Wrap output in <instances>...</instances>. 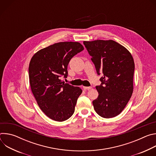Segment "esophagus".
Here are the masks:
<instances>
[{
  "instance_id": "esophagus-1",
  "label": "esophagus",
  "mask_w": 156,
  "mask_h": 156,
  "mask_svg": "<svg viewBox=\"0 0 156 156\" xmlns=\"http://www.w3.org/2000/svg\"><path fill=\"white\" fill-rule=\"evenodd\" d=\"M83 88H84V90H90L92 88V87L91 86H83Z\"/></svg>"
}]
</instances>
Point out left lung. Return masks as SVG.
<instances>
[{"instance_id": "left-lung-1", "label": "left lung", "mask_w": 156, "mask_h": 156, "mask_svg": "<svg viewBox=\"0 0 156 156\" xmlns=\"http://www.w3.org/2000/svg\"><path fill=\"white\" fill-rule=\"evenodd\" d=\"M101 84L98 98L93 101L96 113L105 119L119 115L133 93L135 63L130 52L113 41H84Z\"/></svg>"}]
</instances>
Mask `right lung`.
<instances>
[{
    "label": "right lung",
    "mask_w": 156,
    "mask_h": 156,
    "mask_svg": "<svg viewBox=\"0 0 156 156\" xmlns=\"http://www.w3.org/2000/svg\"><path fill=\"white\" fill-rule=\"evenodd\" d=\"M83 49L79 42H61L39 51L31 59L29 77L32 93L42 112L52 120L65 121L75 112L81 89L65 83L60 78L67 77L69 62Z\"/></svg>",
    "instance_id": "obj_1"
}]
</instances>
